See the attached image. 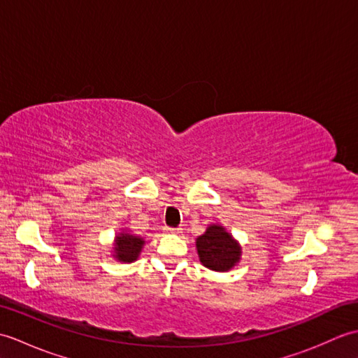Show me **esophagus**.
<instances>
[{
	"instance_id": "esophagus-1",
	"label": "esophagus",
	"mask_w": 358,
	"mask_h": 358,
	"mask_svg": "<svg viewBox=\"0 0 358 358\" xmlns=\"http://www.w3.org/2000/svg\"><path fill=\"white\" fill-rule=\"evenodd\" d=\"M164 231L169 232V234H180L181 232V227H166Z\"/></svg>"
}]
</instances>
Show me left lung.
I'll list each match as a JSON object with an SVG mask.
<instances>
[{
  "label": "left lung",
  "instance_id": "8db88e82",
  "mask_svg": "<svg viewBox=\"0 0 358 358\" xmlns=\"http://www.w3.org/2000/svg\"><path fill=\"white\" fill-rule=\"evenodd\" d=\"M196 254L204 268L215 272L234 269L241 260V245L226 227L212 223L208 229L195 240Z\"/></svg>",
  "mask_w": 358,
  "mask_h": 358
}]
</instances>
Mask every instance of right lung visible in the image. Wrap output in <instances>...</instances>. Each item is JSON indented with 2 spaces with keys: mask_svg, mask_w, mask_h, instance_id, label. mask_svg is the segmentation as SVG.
Masks as SVG:
<instances>
[{
  "mask_svg": "<svg viewBox=\"0 0 358 358\" xmlns=\"http://www.w3.org/2000/svg\"><path fill=\"white\" fill-rule=\"evenodd\" d=\"M144 243L146 241L140 235H135L127 227H123L113 237L110 255L120 263H134L135 260H138Z\"/></svg>",
  "mask_w": 358,
  "mask_h": 358,
  "instance_id": "obj_1",
  "label": "right lung"
}]
</instances>
